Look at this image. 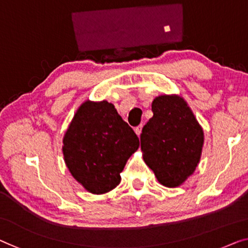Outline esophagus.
I'll return each mask as SVG.
<instances>
[{
    "mask_svg": "<svg viewBox=\"0 0 248 248\" xmlns=\"http://www.w3.org/2000/svg\"><path fill=\"white\" fill-rule=\"evenodd\" d=\"M141 130H142V125L139 124L138 127L135 128V132L137 134V136H140V134H141Z\"/></svg>",
    "mask_w": 248,
    "mask_h": 248,
    "instance_id": "34e87169",
    "label": "esophagus"
}]
</instances>
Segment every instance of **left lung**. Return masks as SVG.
Wrapping results in <instances>:
<instances>
[{"mask_svg":"<svg viewBox=\"0 0 248 248\" xmlns=\"http://www.w3.org/2000/svg\"><path fill=\"white\" fill-rule=\"evenodd\" d=\"M154 116L140 135L143 160L161 185L178 187L193 175L201 160L204 131L179 95H159Z\"/></svg>","mask_w":248,"mask_h":248,"instance_id":"obj_1","label":"left lung"}]
</instances>
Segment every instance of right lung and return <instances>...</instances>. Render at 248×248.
Returning a JSON list of instances; mask_svg holds the SVG:
<instances>
[{
	"label": "right lung",
	"mask_w": 248,
	"mask_h": 248,
	"mask_svg": "<svg viewBox=\"0 0 248 248\" xmlns=\"http://www.w3.org/2000/svg\"><path fill=\"white\" fill-rule=\"evenodd\" d=\"M138 148L139 138L112 103L87 100L66 129L62 153L73 178L100 195L119 185L120 172Z\"/></svg>",
	"instance_id": "add662e5"
}]
</instances>
